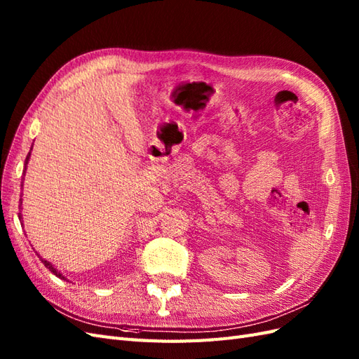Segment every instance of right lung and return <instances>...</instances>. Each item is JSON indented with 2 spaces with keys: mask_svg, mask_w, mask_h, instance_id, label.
<instances>
[{
  "mask_svg": "<svg viewBox=\"0 0 359 359\" xmlns=\"http://www.w3.org/2000/svg\"><path fill=\"white\" fill-rule=\"evenodd\" d=\"M33 149V147H32ZM29 156H32V150H29L28 151V155H27V158H25V163H24V174H25V171H27V163H28V161H29ZM20 206H22V198H20ZM19 221H20V224H24L22 222V215H20L19 213ZM37 255H39V257H40V254L39 252H36ZM40 259H42V257H40ZM42 263L46 266V268L50 271V272H53L55 276H58V278H61V280H66V276L63 275V273H61L57 268H54V264L53 263H49L48 260H45V259H42Z\"/></svg>",
  "mask_w": 359,
  "mask_h": 359,
  "instance_id": "obj_1",
  "label": "right lung"
}]
</instances>
